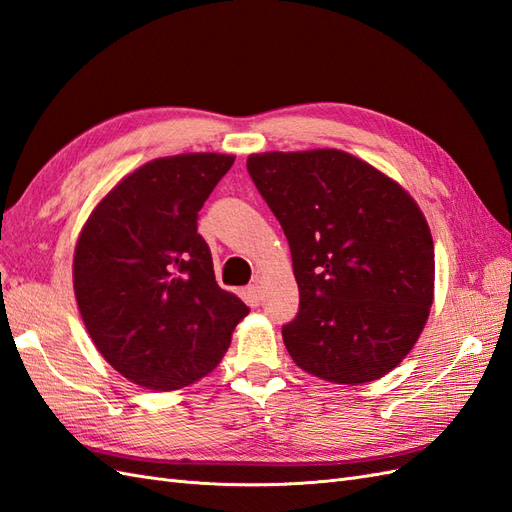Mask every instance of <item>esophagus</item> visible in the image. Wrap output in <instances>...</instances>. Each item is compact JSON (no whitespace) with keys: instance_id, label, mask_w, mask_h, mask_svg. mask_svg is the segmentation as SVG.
Returning <instances> with one entry per match:
<instances>
[{"instance_id":"1","label":"esophagus","mask_w":512,"mask_h":512,"mask_svg":"<svg viewBox=\"0 0 512 512\" xmlns=\"http://www.w3.org/2000/svg\"><path fill=\"white\" fill-rule=\"evenodd\" d=\"M246 300L251 302V304H259V300H261V287L257 283L246 289Z\"/></svg>"}]
</instances>
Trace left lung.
<instances>
[{"label": "left lung", "instance_id": "1", "mask_svg": "<svg viewBox=\"0 0 512 512\" xmlns=\"http://www.w3.org/2000/svg\"><path fill=\"white\" fill-rule=\"evenodd\" d=\"M246 169L294 259L289 356L334 384L386 375L410 354L433 302V240L416 201L339 150L253 154Z\"/></svg>", "mask_w": 512, "mask_h": 512}]
</instances>
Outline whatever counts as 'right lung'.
<instances>
[{
  "label": "right lung",
  "mask_w": 512,
  "mask_h": 512,
  "mask_svg": "<svg viewBox=\"0 0 512 512\" xmlns=\"http://www.w3.org/2000/svg\"><path fill=\"white\" fill-rule=\"evenodd\" d=\"M233 156L180 154L130 173L98 203L75 251V296L98 352L130 382L178 390L208 375L248 306L216 283L197 233Z\"/></svg>",
  "instance_id": "right-lung-1"
}]
</instances>
